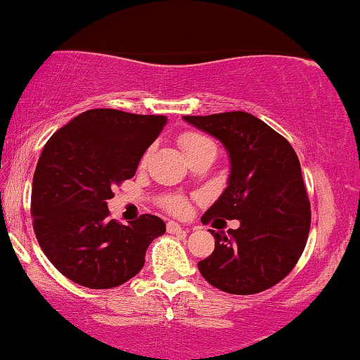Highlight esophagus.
<instances>
[{
	"instance_id": "34e87169",
	"label": "esophagus",
	"mask_w": 360,
	"mask_h": 360,
	"mask_svg": "<svg viewBox=\"0 0 360 360\" xmlns=\"http://www.w3.org/2000/svg\"><path fill=\"white\" fill-rule=\"evenodd\" d=\"M167 231L170 232V234H176V232H185L184 227H181L180 224L175 222V221H170L167 224Z\"/></svg>"
}]
</instances>
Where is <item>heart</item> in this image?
<instances>
[{"label":"heart","instance_id":"1","mask_svg":"<svg viewBox=\"0 0 360 360\" xmlns=\"http://www.w3.org/2000/svg\"><path fill=\"white\" fill-rule=\"evenodd\" d=\"M179 143H180L181 150L185 151V155L187 156L195 153V151L202 150V148H205V146H215L212 139L207 138L205 134L197 133V131H185L184 134H180ZM148 156H150V153L143 155V158H141L143 165L148 162ZM160 204H162L163 209H167L168 212L176 214V215L185 214L188 209L187 198L179 195V193H167V195H163L162 198H160Z\"/></svg>","mask_w":360,"mask_h":360}]
</instances>
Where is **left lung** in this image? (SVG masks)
<instances>
[{"mask_svg": "<svg viewBox=\"0 0 360 360\" xmlns=\"http://www.w3.org/2000/svg\"><path fill=\"white\" fill-rule=\"evenodd\" d=\"M185 121L221 139L231 156L229 185L202 215V224L240 222L229 236L210 231L215 249L198 261L202 276L232 295L271 288L298 263L310 232V200L293 146L249 112L185 116Z\"/></svg>", "mask_w": 360, "mask_h": 360, "instance_id": "left-lung-1", "label": "left lung"}]
</instances>
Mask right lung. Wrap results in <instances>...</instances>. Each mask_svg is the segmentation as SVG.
Segmentation results:
<instances>
[{
	"mask_svg": "<svg viewBox=\"0 0 360 360\" xmlns=\"http://www.w3.org/2000/svg\"><path fill=\"white\" fill-rule=\"evenodd\" d=\"M167 117L89 109L46 141L32 188L33 231L50 263L77 285L120 286L145 264L165 222L151 214L129 226L109 217L112 188L133 179Z\"/></svg>",
	"mask_w": 360,
	"mask_h": 360,
	"instance_id": "add662e5",
	"label": "right lung"
}]
</instances>
